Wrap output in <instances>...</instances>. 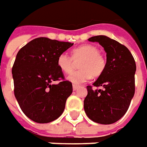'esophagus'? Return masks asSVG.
<instances>
[{"label":"esophagus","mask_w":147,"mask_h":147,"mask_svg":"<svg viewBox=\"0 0 147 147\" xmlns=\"http://www.w3.org/2000/svg\"><path fill=\"white\" fill-rule=\"evenodd\" d=\"M78 88H79V86H78V85H73V89H74V90H77Z\"/></svg>","instance_id":"esophagus-1"}]
</instances>
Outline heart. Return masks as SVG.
<instances>
[{
    "label": "heart",
    "mask_w": 147,
    "mask_h": 147,
    "mask_svg": "<svg viewBox=\"0 0 147 147\" xmlns=\"http://www.w3.org/2000/svg\"><path fill=\"white\" fill-rule=\"evenodd\" d=\"M78 61V66L80 69L71 73L67 78L74 84L85 82L91 75L98 77L106 65L105 57L99 53V49L96 45L91 44L82 45L72 49L71 57L65 53L60 54L57 57V65L61 71L69 74L74 69L75 62Z\"/></svg>",
    "instance_id": "1"
}]
</instances>
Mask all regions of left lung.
<instances>
[{
	"label": "left lung",
	"mask_w": 147,
	"mask_h": 147,
	"mask_svg": "<svg viewBox=\"0 0 147 147\" xmlns=\"http://www.w3.org/2000/svg\"><path fill=\"white\" fill-rule=\"evenodd\" d=\"M98 42L106 53V65L93 86H87L84 110L88 118L99 124H112L124 116L135 91L136 64L125 45L99 35L88 39Z\"/></svg>",
	"instance_id": "8db88e82"
}]
</instances>
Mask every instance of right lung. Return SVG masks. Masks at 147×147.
Here are the masks:
<instances>
[{
    "instance_id": "1",
    "label": "right lung",
    "mask_w": 147,
    "mask_h": 147,
    "mask_svg": "<svg viewBox=\"0 0 147 147\" xmlns=\"http://www.w3.org/2000/svg\"><path fill=\"white\" fill-rule=\"evenodd\" d=\"M74 43L38 37L18 51L12 69L14 95L23 113L33 122L48 123L63 113L73 92L57 65V57ZM57 85L54 80H60Z\"/></svg>"
}]
</instances>
